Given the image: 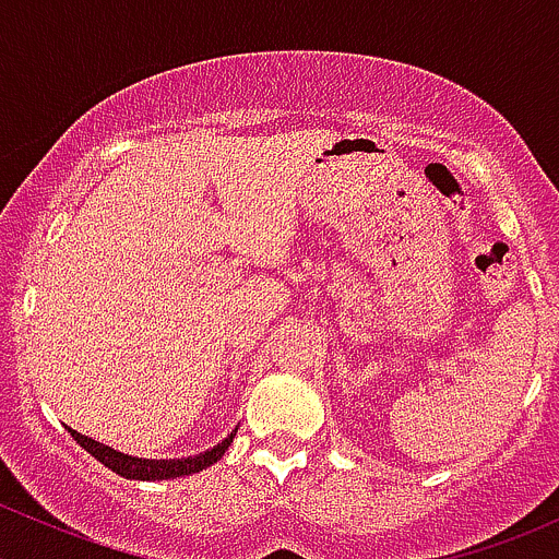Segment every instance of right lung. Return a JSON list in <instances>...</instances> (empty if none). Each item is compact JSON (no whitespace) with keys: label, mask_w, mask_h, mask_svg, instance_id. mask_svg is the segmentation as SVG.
Masks as SVG:
<instances>
[{"label":"right lung","mask_w":559,"mask_h":559,"mask_svg":"<svg viewBox=\"0 0 559 559\" xmlns=\"http://www.w3.org/2000/svg\"><path fill=\"white\" fill-rule=\"evenodd\" d=\"M235 432L238 430H233V436L224 438V441L218 443V447H213L211 452L186 456V460H143V456L116 452V449L105 447V443L94 441V438L88 436H81V432L75 430H70V436L75 438V441L81 443L94 460L103 462L105 467H110V471L118 473V476L132 478V481H165V478H180V476H191V473H200L205 471V467H211L213 462L222 460L224 452L233 447Z\"/></svg>","instance_id":"obj_1"}]
</instances>
